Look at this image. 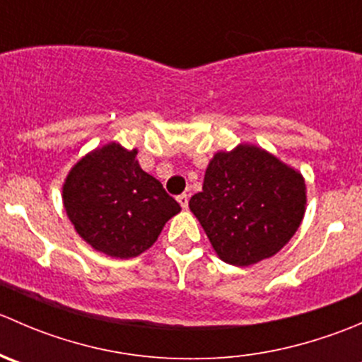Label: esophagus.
I'll list each match as a JSON object with an SVG mask.
<instances>
[{"label": "esophagus", "instance_id": "obj_1", "mask_svg": "<svg viewBox=\"0 0 362 362\" xmlns=\"http://www.w3.org/2000/svg\"><path fill=\"white\" fill-rule=\"evenodd\" d=\"M177 202L180 203V206L185 210V208L189 206V196H187V194H180V196H178V198H177Z\"/></svg>", "mask_w": 362, "mask_h": 362}]
</instances>
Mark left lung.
<instances>
[{
	"mask_svg": "<svg viewBox=\"0 0 362 362\" xmlns=\"http://www.w3.org/2000/svg\"><path fill=\"white\" fill-rule=\"evenodd\" d=\"M218 257L250 266L282 250L306 210L305 178L250 144L221 151L204 171L203 191L189 202Z\"/></svg>",
	"mask_w": 362,
	"mask_h": 362,
	"instance_id": "obj_1",
	"label": "left lung"
}]
</instances>
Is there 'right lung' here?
<instances>
[{
	"mask_svg": "<svg viewBox=\"0 0 362 362\" xmlns=\"http://www.w3.org/2000/svg\"><path fill=\"white\" fill-rule=\"evenodd\" d=\"M138 151L117 141L94 148L69 170L63 204L80 238L115 259L151 249L180 204L141 170Z\"/></svg>",
	"mask_w": 362,
	"mask_h": 362,
	"instance_id": "obj_1",
	"label": "right lung"
}]
</instances>
